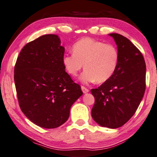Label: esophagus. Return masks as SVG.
I'll return each instance as SVG.
<instances>
[{
  "mask_svg": "<svg viewBox=\"0 0 157 157\" xmlns=\"http://www.w3.org/2000/svg\"><path fill=\"white\" fill-rule=\"evenodd\" d=\"M81 89H82V91H83V93H84V94L88 93V92L89 91V89H88L87 88H86L85 86H81Z\"/></svg>",
  "mask_w": 157,
  "mask_h": 157,
  "instance_id": "esophagus-1",
  "label": "esophagus"
}]
</instances>
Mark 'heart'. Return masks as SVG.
Instances as JSON below:
<instances>
[{"label": "heart", "mask_w": 157, "mask_h": 157, "mask_svg": "<svg viewBox=\"0 0 157 157\" xmlns=\"http://www.w3.org/2000/svg\"><path fill=\"white\" fill-rule=\"evenodd\" d=\"M119 52L113 44H105L92 38H83L73 46V54H66L63 64L67 72L75 77L84 67L80 76L83 83L105 82L115 72Z\"/></svg>", "instance_id": "heart-1"}]
</instances>
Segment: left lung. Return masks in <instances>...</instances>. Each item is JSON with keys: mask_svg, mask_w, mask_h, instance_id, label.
<instances>
[{"mask_svg": "<svg viewBox=\"0 0 157 157\" xmlns=\"http://www.w3.org/2000/svg\"><path fill=\"white\" fill-rule=\"evenodd\" d=\"M117 45L118 66L111 78L91 92V116L103 127L117 128L135 114L145 91L146 65L140 50L126 37L110 33Z\"/></svg>", "mask_w": 157, "mask_h": 157, "instance_id": "1", "label": "left lung"}]
</instances>
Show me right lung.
I'll use <instances>...</instances> for the list:
<instances>
[{
  "instance_id": "right-lung-1",
  "label": "right lung",
  "mask_w": 157,
  "mask_h": 157,
  "mask_svg": "<svg viewBox=\"0 0 157 157\" xmlns=\"http://www.w3.org/2000/svg\"><path fill=\"white\" fill-rule=\"evenodd\" d=\"M64 52L58 36L44 35L22 48L14 66L21 110L32 122L44 128L65 123L72 105L83 94L65 71Z\"/></svg>"
}]
</instances>
